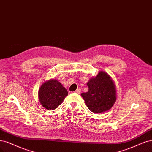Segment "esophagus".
<instances>
[{"label": "esophagus", "instance_id": "obj_1", "mask_svg": "<svg viewBox=\"0 0 152 152\" xmlns=\"http://www.w3.org/2000/svg\"><path fill=\"white\" fill-rule=\"evenodd\" d=\"M76 93H77V94H80V92H81V89L80 88H77V89L75 91Z\"/></svg>", "mask_w": 152, "mask_h": 152}]
</instances>
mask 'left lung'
<instances>
[{"label": "left lung", "mask_w": 152, "mask_h": 152, "mask_svg": "<svg viewBox=\"0 0 152 152\" xmlns=\"http://www.w3.org/2000/svg\"><path fill=\"white\" fill-rule=\"evenodd\" d=\"M87 85L88 91L82 93L81 96L91 111L101 113L113 106L116 101V88L107 73L100 71L96 77L88 80Z\"/></svg>", "instance_id": "1"}]
</instances>
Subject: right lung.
<instances>
[{"mask_svg": "<svg viewBox=\"0 0 152 152\" xmlns=\"http://www.w3.org/2000/svg\"><path fill=\"white\" fill-rule=\"evenodd\" d=\"M68 94L61 83L52 78L41 86L38 91V99L41 106L45 109L54 110L63 102Z\"/></svg>", "mask_w": 152, "mask_h": 152, "instance_id": "1", "label": "right lung"}]
</instances>
